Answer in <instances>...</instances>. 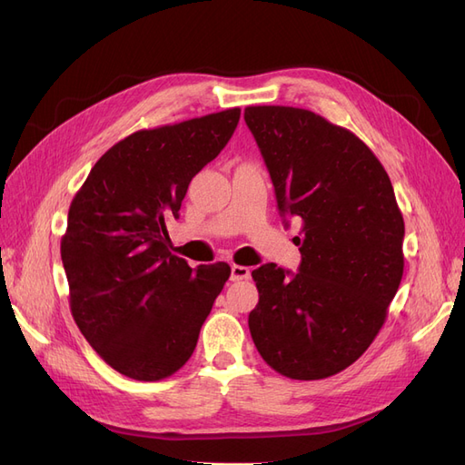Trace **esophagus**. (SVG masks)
Instances as JSON below:
<instances>
[{
    "mask_svg": "<svg viewBox=\"0 0 465 465\" xmlns=\"http://www.w3.org/2000/svg\"><path fill=\"white\" fill-rule=\"evenodd\" d=\"M246 279H250V267L246 265L231 267V281H246Z\"/></svg>",
    "mask_w": 465,
    "mask_h": 465,
    "instance_id": "obj_1",
    "label": "esophagus"
}]
</instances>
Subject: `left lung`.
<instances>
[{
	"instance_id": "1",
	"label": "left lung",
	"mask_w": 465,
	"mask_h": 465,
	"mask_svg": "<svg viewBox=\"0 0 465 465\" xmlns=\"http://www.w3.org/2000/svg\"><path fill=\"white\" fill-rule=\"evenodd\" d=\"M281 215L302 221L297 273L252 272L260 301L252 340L273 371L328 378L353 364L384 326L403 275V217L384 166L361 139L311 110L248 106Z\"/></svg>"
}]
</instances>
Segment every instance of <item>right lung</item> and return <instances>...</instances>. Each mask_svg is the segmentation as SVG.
Segmentation results:
<instances>
[{
  "label": "right lung",
  "instance_id": "obj_1",
  "mask_svg": "<svg viewBox=\"0 0 465 465\" xmlns=\"http://www.w3.org/2000/svg\"><path fill=\"white\" fill-rule=\"evenodd\" d=\"M238 120L241 108H229L128 135L96 161L69 205V306L91 347L124 376L154 382L184 367L227 283V263L193 272L171 254L166 221Z\"/></svg>",
  "mask_w": 465,
  "mask_h": 465
}]
</instances>
